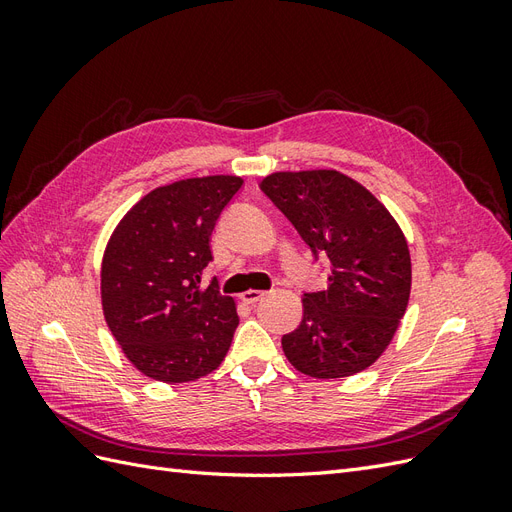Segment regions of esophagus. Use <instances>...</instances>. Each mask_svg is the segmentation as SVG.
Returning <instances> with one entry per match:
<instances>
[{
    "label": "esophagus",
    "mask_w": 512,
    "mask_h": 512,
    "mask_svg": "<svg viewBox=\"0 0 512 512\" xmlns=\"http://www.w3.org/2000/svg\"><path fill=\"white\" fill-rule=\"evenodd\" d=\"M265 297H267V294H265V292H260V290H247V292H243V294H241L243 303H247V305H256L258 301H262Z\"/></svg>",
    "instance_id": "1"
}]
</instances>
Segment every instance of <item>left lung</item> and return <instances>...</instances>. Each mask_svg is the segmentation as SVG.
Here are the masks:
<instances>
[{
    "instance_id": "obj_1",
    "label": "left lung",
    "mask_w": 512,
    "mask_h": 512,
    "mask_svg": "<svg viewBox=\"0 0 512 512\" xmlns=\"http://www.w3.org/2000/svg\"><path fill=\"white\" fill-rule=\"evenodd\" d=\"M260 190L329 271L327 288L303 292V320L282 337L288 361L322 380L367 369L391 344L408 307L404 232L374 194L337 170L275 173Z\"/></svg>"
}]
</instances>
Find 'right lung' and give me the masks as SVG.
I'll return each mask as SVG.
<instances>
[{
  "label": "right lung",
  "mask_w": 512,
  "mask_h": 512,
  "mask_svg": "<svg viewBox=\"0 0 512 512\" xmlns=\"http://www.w3.org/2000/svg\"><path fill=\"white\" fill-rule=\"evenodd\" d=\"M241 177L183 179L136 203L108 241L102 307L132 365L160 382H190L218 367L239 324L218 280L200 288L213 260L211 232Z\"/></svg>",
  "instance_id": "obj_1"
}]
</instances>
